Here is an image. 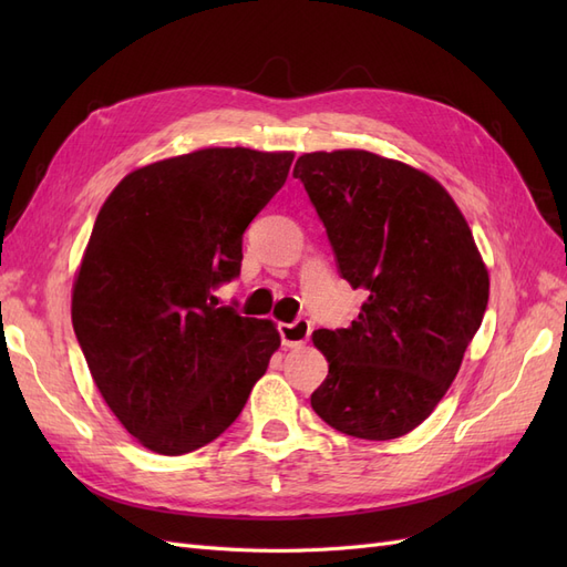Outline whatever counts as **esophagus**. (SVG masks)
Segmentation results:
<instances>
[{
    "label": "esophagus",
    "mask_w": 567,
    "mask_h": 567,
    "mask_svg": "<svg viewBox=\"0 0 567 567\" xmlns=\"http://www.w3.org/2000/svg\"><path fill=\"white\" fill-rule=\"evenodd\" d=\"M279 333H281V342L286 348H300V346H305L307 338H310L312 323L305 317H300L293 323H279Z\"/></svg>",
    "instance_id": "1"
}]
</instances>
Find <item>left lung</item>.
Masks as SVG:
<instances>
[{
  "label": "left lung",
  "mask_w": 567,
  "mask_h": 567,
  "mask_svg": "<svg viewBox=\"0 0 567 567\" xmlns=\"http://www.w3.org/2000/svg\"><path fill=\"white\" fill-rule=\"evenodd\" d=\"M293 177L340 277L367 290L348 329L312 336L329 362L312 409L352 437H402L433 414L483 323V257L452 196L421 169L348 148L305 153Z\"/></svg>",
  "instance_id": "left-lung-1"
}]
</instances>
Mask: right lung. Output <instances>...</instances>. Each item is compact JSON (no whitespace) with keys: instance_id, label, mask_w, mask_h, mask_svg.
I'll return each instance as SVG.
<instances>
[{"instance_id":"add662e5","label":"right lung","mask_w":567,"mask_h":567,"mask_svg":"<svg viewBox=\"0 0 567 567\" xmlns=\"http://www.w3.org/2000/svg\"><path fill=\"white\" fill-rule=\"evenodd\" d=\"M293 153L203 148L134 169L99 210L73 286V329L117 421L146 450L194 452L238 419L281 346L269 319L217 307L244 231Z\"/></svg>"}]
</instances>
